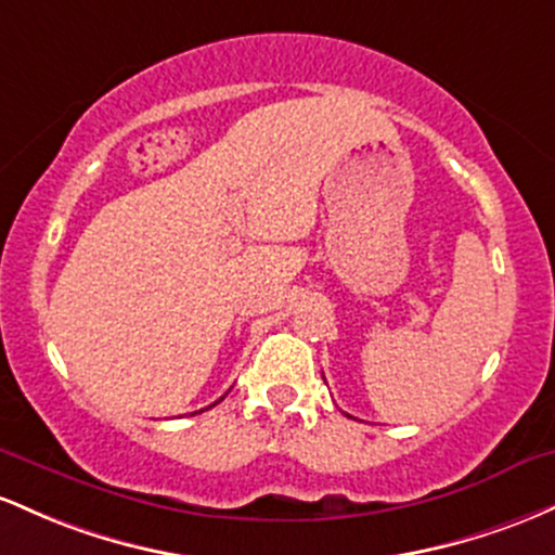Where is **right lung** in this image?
Instances as JSON below:
<instances>
[{
	"label": "right lung",
	"instance_id": "right-lung-1",
	"mask_svg": "<svg viewBox=\"0 0 555 555\" xmlns=\"http://www.w3.org/2000/svg\"><path fill=\"white\" fill-rule=\"evenodd\" d=\"M228 396V393H225ZM225 396H222V398H225ZM222 398H220V401H222ZM220 401H215V403H220ZM215 403H211V406H215ZM202 412H204V409H202Z\"/></svg>",
	"mask_w": 555,
	"mask_h": 555
}]
</instances>
